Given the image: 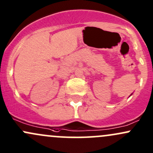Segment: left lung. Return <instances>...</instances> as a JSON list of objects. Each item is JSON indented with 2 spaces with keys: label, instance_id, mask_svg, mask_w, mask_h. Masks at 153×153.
<instances>
[{
  "label": "left lung",
  "instance_id": "left-lung-1",
  "mask_svg": "<svg viewBox=\"0 0 153 153\" xmlns=\"http://www.w3.org/2000/svg\"><path fill=\"white\" fill-rule=\"evenodd\" d=\"M131 95H132V94H131Z\"/></svg>",
  "mask_w": 153,
  "mask_h": 153
}]
</instances>
